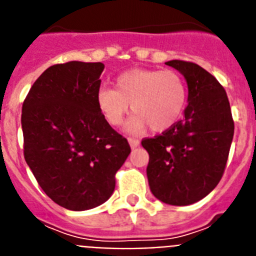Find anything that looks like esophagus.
I'll return each instance as SVG.
<instances>
[{
	"mask_svg": "<svg viewBox=\"0 0 256 256\" xmlns=\"http://www.w3.org/2000/svg\"><path fill=\"white\" fill-rule=\"evenodd\" d=\"M128 143H130L131 148H136L139 144H140V142H139V139H135V138H128Z\"/></svg>",
	"mask_w": 256,
	"mask_h": 256,
	"instance_id": "1",
	"label": "esophagus"
}]
</instances>
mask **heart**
<instances>
[{
  "label": "heart",
  "mask_w": 256,
  "mask_h": 256,
  "mask_svg": "<svg viewBox=\"0 0 256 256\" xmlns=\"http://www.w3.org/2000/svg\"><path fill=\"white\" fill-rule=\"evenodd\" d=\"M96 103L110 126H121L131 106L135 114L128 125L131 132H143L148 126L153 132H162L183 117L188 88L176 70L136 68L121 73L116 78V88H99Z\"/></svg>",
  "instance_id": "obj_1"
}]
</instances>
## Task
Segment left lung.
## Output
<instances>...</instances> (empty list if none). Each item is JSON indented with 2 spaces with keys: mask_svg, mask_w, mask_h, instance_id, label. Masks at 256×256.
I'll use <instances>...</instances> for the list:
<instances>
[{
  "mask_svg": "<svg viewBox=\"0 0 256 256\" xmlns=\"http://www.w3.org/2000/svg\"><path fill=\"white\" fill-rule=\"evenodd\" d=\"M188 84L184 118L142 140L150 154L146 176L156 198L175 206L200 201L214 190L226 170L234 122L226 92L198 64L170 60Z\"/></svg>",
  "mask_w": 256,
  "mask_h": 256,
  "instance_id": "obj_1",
  "label": "left lung"
}]
</instances>
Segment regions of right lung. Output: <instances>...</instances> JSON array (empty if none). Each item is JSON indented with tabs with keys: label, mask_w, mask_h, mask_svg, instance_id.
I'll return each instance as SVG.
<instances>
[{
	"label": "right lung",
	"mask_w": 256,
	"mask_h": 256,
	"mask_svg": "<svg viewBox=\"0 0 256 256\" xmlns=\"http://www.w3.org/2000/svg\"><path fill=\"white\" fill-rule=\"evenodd\" d=\"M103 63L66 62L40 76L22 110L24 158L42 190L68 210L112 196L131 148L96 103Z\"/></svg>",
	"instance_id": "add662e5"
}]
</instances>
